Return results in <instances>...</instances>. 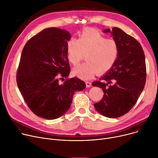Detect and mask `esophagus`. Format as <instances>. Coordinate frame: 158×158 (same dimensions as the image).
I'll list each match as a JSON object with an SVG mask.
<instances>
[{
    "instance_id": "obj_1",
    "label": "esophagus",
    "mask_w": 158,
    "mask_h": 158,
    "mask_svg": "<svg viewBox=\"0 0 158 158\" xmlns=\"http://www.w3.org/2000/svg\"><path fill=\"white\" fill-rule=\"evenodd\" d=\"M85 84H86L87 87H90L92 86V83L90 81H86L85 82Z\"/></svg>"
}]
</instances>
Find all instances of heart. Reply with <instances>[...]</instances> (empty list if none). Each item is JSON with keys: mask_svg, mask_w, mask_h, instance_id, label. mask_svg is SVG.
Masks as SVG:
<instances>
[{"mask_svg": "<svg viewBox=\"0 0 158 158\" xmlns=\"http://www.w3.org/2000/svg\"><path fill=\"white\" fill-rule=\"evenodd\" d=\"M86 54L87 62L79 64L73 70L78 77L88 80L96 73H103L110 70L118 55L117 42L94 29H85L78 40L71 38L67 43V57L74 66L77 65Z\"/></svg>", "mask_w": 158, "mask_h": 158, "instance_id": "1", "label": "heart"}]
</instances>
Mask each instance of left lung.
<instances>
[{
  "mask_svg": "<svg viewBox=\"0 0 158 158\" xmlns=\"http://www.w3.org/2000/svg\"><path fill=\"white\" fill-rule=\"evenodd\" d=\"M118 46V57L112 66L92 85L102 88L103 98L94 106L106 117L117 118L127 114L136 103L146 81L145 55L140 43L119 28L107 29Z\"/></svg>",
  "mask_w": 158,
  "mask_h": 158,
  "instance_id": "left-lung-1",
  "label": "left lung"
}]
</instances>
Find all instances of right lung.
I'll return each mask as SVG.
<instances>
[{
	"mask_svg": "<svg viewBox=\"0 0 158 158\" xmlns=\"http://www.w3.org/2000/svg\"><path fill=\"white\" fill-rule=\"evenodd\" d=\"M70 39L68 31L48 28L31 38L22 50L17 85L27 106L41 118L55 119L63 115L71 106L75 92L86 87L77 77L59 81L70 73L67 57Z\"/></svg>",
	"mask_w": 158,
	"mask_h": 158,
	"instance_id": "1",
	"label": "right lung"
}]
</instances>
